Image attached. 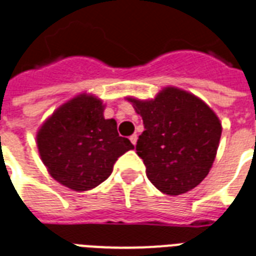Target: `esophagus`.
<instances>
[{"mask_svg": "<svg viewBox=\"0 0 256 256\" xmlns=\"http://www.w3.org/2000/svg\"><path fill=\"white\" fill-rule=\"evenodd\" d=\"M137 140H138L137 134H133V136H130V141H132V144H133V145H136V144H137Z\"/></svg>", "mask_w": 256, "mask_h": 256, "instance_id": "obj_1", "label": "esophagus"}]
</instances>
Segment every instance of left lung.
<instances>
[{
	"instance_id": "1",
	"label": "left lung",
	"mask_w": 256,
	"mask_h": 256,
	"mask_svg": "<svg viewBox=\"0 0 256 256\" xmlns=\"http://www.w3.org/2000/svg\"><path fill=\"white\" fill-rule=\"evenodd\" d=\"M145 130L136 150L146 166V176L168 196L192 190L209 174L220 138L221 122L209 106L196 94L166 86L154 99L128 96Z\"/></svg>"
}]
</instances>
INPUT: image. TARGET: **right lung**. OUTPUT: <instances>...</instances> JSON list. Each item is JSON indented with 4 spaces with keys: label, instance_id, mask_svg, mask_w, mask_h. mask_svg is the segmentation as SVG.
I'll return each mask as SVG.
<instances>
[{
    "label": "right lung",
    "instance_id": "1",
    "mask_svg": "<svg viewBox=\"0 0 256 256\" xmlns=\"http://www.w3.org/2000/svg\"><path fill=\"white\" fill-rule=\"evenodd\" d=\"M102 99L80 94L60 106L43 122L36 145L52 179L74 191L99 186L123 153L134 149L119 137L115 119L104 118Z\"/></svg>",
    "mask_w": 256,
    "mask_h": 256
}]
</instances>
